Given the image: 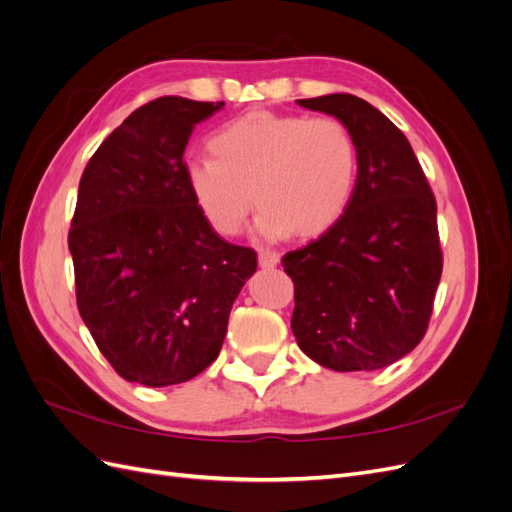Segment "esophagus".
<instances>
[{"mask_svg":"<svg viewBox=\"0 0 512 512\" xmlns=\"http://www.w3.org/2000/svg\"><path fill=\"white\" fill-rule=\"evenodd\" d=\"M258 262H260L262 269H273L277 262H280V254L273 252V250H260Z\"/></svg>","mask_w":512,"mask_h":512,"instance_id":"obj_1","label":"esophagus"}]
</instances>
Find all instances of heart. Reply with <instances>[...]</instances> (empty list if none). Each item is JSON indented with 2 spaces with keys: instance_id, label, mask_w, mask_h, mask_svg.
Here are the masks:
<instances>
[{
  "instance_id": "obj_1",
  "label": "heart",
  "mask_w": 512,
  "mask_h": 512,
  "mask_svg": "<svg viewBox=\"0 0 512 512\" xmlns=\"http://www.w3.org/2000/svg\"><path fill=\"white\" fill-rule=\"evenodd\" d=\"M211 151L215 158H194L185 177L224 237L239 235L254 200L265 237H316L342 220L354 196L359 147L335 117L254 111L215 132Z\"/></svg>"
}]
</instances>
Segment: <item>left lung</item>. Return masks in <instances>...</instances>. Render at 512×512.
<instances>
[{
	"label": "left lung",
	"instance_id": "left-lung-1",
	"mask_svg": "<svg viewBox=\"0 0 512 512\" xmlns=\"http://www.w3.org/2000/svg\"><path fill=\"white\" fill-rule=\"evenodd\" d=\"M337 117L359 147L350 207L284 254L299 348L335 371H371L412 352L429 327L442 275L438 207L414 151L376 106L350 94L299 100Z\"/></svg>",
	"mask_w": 512,
	"mask_h": 512
}]
</instances>
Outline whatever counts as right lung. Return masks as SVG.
<instances>
[{
    "label": "right lung",
    "instance_id": "add662e5",
    "mask_svg": "<svg viewBox=\"0 0 512 512\" xmlns=\"http://www.w3.org/2000/svg\"><path fill=\"white\" fill-rule=\"evenodd\" d=\"M224 102L164 96L106 136L79 183L68 247L76 305L117 374L188 382L222 350L232 303L256 271L196 205L183 151Z\"/></svg>",
    "mask_w": 512,
    "mask_h": 512
}]
</instances>
